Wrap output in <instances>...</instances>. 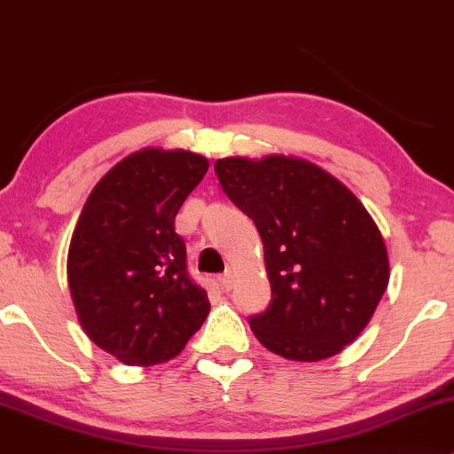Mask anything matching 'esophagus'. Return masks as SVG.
<instances>
[{"mask_svg": "<svg viewBox=\"0 0 454 454\" xmlns=\"http://www.w3.org/2000/svg\"><path fill=\"white\" fill-rule=\"evenodd\" d=\"M220 286H222V290H226V293H228V290H232V286H234V270L232 269H228L226 273L222 275Z\"/></svg>", "mask_w": 454, "mask_h": 454, "instance_id": "esophagus-1", "label": "esophagus"}]
</instances>
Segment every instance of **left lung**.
Wrapping results in <instances>:
<instances>
[{"mask_svg":"<svg viewBox=\"0 0 454 454\" xmlns=\"http://www.w3.org/2000/svg\"><path fill=\"white\" fill-rule=\"evenodd\" d=\"M215 173L262 239L273 301L249 317L256 340L288 361L340 354L369 325L388 286L378 223L340 179L307 160L222 158Z\"/></svg>","mask_w":454,"mask_h":454,"instance_id":"1","label":"left lung"}]
</instances>
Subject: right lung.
<instances>
[{
	"instance_id": "1",
	"label": "right lung",
	"mask_w": 454,
	"mask_h": 454,
	"mask_svg": "<svg viewBox=\"0 0 454 454\" xmlns=\"http://www.w3.org/2000/svg\"><path fill=\"white\" fill-rule=\"evenodd\" d=\"M209 170L205 155L147 147L93 187L67 249V286L87 337L132 367L166 363L209 316L185 269L175 217Z\"/></svg>"
}]
</instances>
